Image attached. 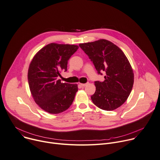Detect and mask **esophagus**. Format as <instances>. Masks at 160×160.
I'll return each instance as SVG.
<instances>
[{
  "mask_svg": "<svg viewBox=\"0 0 160 160\" xmlns=\"http://www.w3.org/2000/svg\"><path fill=\"white\" fill-rule=\"evenodd\" d=\"M80 85L82 87H85L86 85H88L89 84V83H80Z\"/></svg>",
  "mask_w": 160,
  "mask_h": 160,
  "instance_id": "1",
  "label": "esophagus"
}]
</instances>
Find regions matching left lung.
Returning a JSON list of instances; mask_svg holds the SVG:
<instances>
[{"label": "left lung", "instance_id": "left-lung-1", "mask_svg": "<svg viewBox=\"0 0 160 160\" xmlns=\"http://www.w3.org/2000/svg\"><path fill=\"white\" fill-rule=\"evenodd\" d=\"M80 47L92 61L98 74L106 72L103 82H95V93L91 96L98 108L112 111L121 107L132 90L134 73L124 52L113 42L101 39L80 43Z\"/></svg>", "mask_w": 160, "mask_h": 160}]
</instances>
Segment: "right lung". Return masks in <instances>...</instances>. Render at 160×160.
<instances>
[{
    "label": "right lung",
    "instance_id": "obj_1",
    "mask_svg": "<svg viewBox=\"0 0 160 160\" xmlns=\"http://www.w3.org/2000/svg\"><path fill=\"white\" fill-rule=\"evenodd\" d=\"M78 48L74 45L50 43L34 56L28 70V82L36 104L50 113H61L69 108L78 85L62 83L57 77L67 71L68 62Z\"/></svg>",
    "mask_w": 160,
    "mask_h": 160
}]
</instances>
